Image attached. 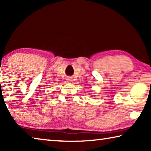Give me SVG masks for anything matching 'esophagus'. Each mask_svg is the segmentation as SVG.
<instances>
[{"label": "esophagus", "instance_id": "34e87169", "mask_svg": "<svg viewBox=\"0 0 151 151\" xmlns=\"http://www.w3.org/2000/svg\"><path fill=\"white\" fill-rule=\"evenodd\" d=\"M66 80H67L68 82H71V81H72V78H68L67 79H66Z\"/></svg>", "mask_w": 151, "mask_h": 151}]
</instances>
